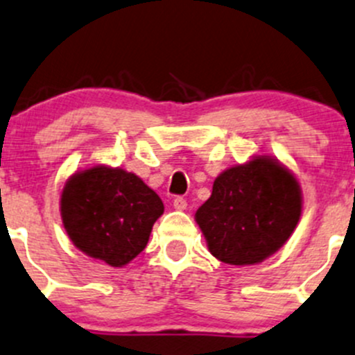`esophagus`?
Instances as JSON below:
<instances>
[{"label": "esophagus", "mask_w": 355, "mask_h": 355, "mask_svg": "<svg viewBox=\"0 0 355 355\" xmlns=\"http://www.w3.org/2000/svg\"><path fill=\"white\" fill-rule=\"evenodd\" d=\"M173 205H174V208H176V210H186V207H188V202H186V198H182V196H176Z\"/></svg>", "instance_id": "obj_1"}]
</instances>
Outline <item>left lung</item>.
<instances>
[{
	"label": "left lung",
	"mask_w": 355,
	"mask_h": 355,
	"mask_svg": "<svg viewBox=\"0 0 355 355\" xmlns=\"http://www.w3.org/2000/svg\"><path fill=\"white\" fill-rule=\"evenodd\" d=\"M301 188L282 164L254 157L224 171L196 211L208 250L229 265H254L286 244L301 217Z\"/></svg>",
	"instance_id": "1"
}]
</instances>
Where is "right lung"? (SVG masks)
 I'll list each match as a JSON object with an SVG mask.
<instances>
[{
  "label": "right lung",
  "instance_id": "obj_1",
  "mask_svg": "<svg viewBox=\"0 0 355 355\" xmlns=\"http://www.w3.org/2000/svg\"><path fill=\"white\" fill-rule=\"evenodd\" d=\"M164 203L140 178L96 166L73 174L61 193V217L80 251L123 266L145 250Z\"/></svg>",
  "mask_w": 355,
  "mask_h": 355
}]
</instances>
